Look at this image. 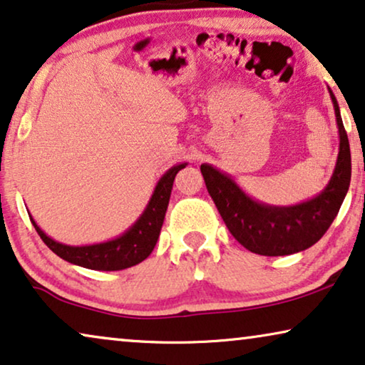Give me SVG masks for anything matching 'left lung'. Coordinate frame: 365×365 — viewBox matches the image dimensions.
I'll return each mask as SVG.
<instances>
[{"mask_svg": "<svg viewBox=\"0 0 365 365\" xmlns=\"http://www.w3.org/2000/svg\"><path fill=\"white\" fill-rule=\"evenodd\" d=\"M331 98L339 126V156L327 187L308 202L292 207L263 205L242 192L225 174L209 165L200 166L205 187L227 229L247 250L265 257L292 255L306 250L326 234L339 212L351 184V148L339 105L332 92Z\"/></svg>", "mask_w": 365, "mask_h": 365, "instance_id": "obj_1", "label": "left lung"}]
</instances>
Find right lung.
<instances>
[{
    "label": "right lung",
    "instance_id": "right-lung-1",
    "mask_svg": "<svg viewBox=\"0 0 365 365\" xmlns=\"http://www.w3.org/2000/svg\"><path fill=\"white\" fill-rule=\"evenodd\" d=\"M186 165H179L171 168L165 176L160 179L158 186L153 192V197L148 204L143 215L131 229L118 239L105 242V244L87 245V247H68L62 245L59 242L52 240L42 232L36 222H33L36 232H38L42 242L51 248L56 255L64 258L66 262H71L73 265L91 268V270H103L115 272L125 270L133 265H138L145 258L150 257V253L155 248L158 237H160L163 220L170 204L171 189L176 174Z\"/></svg>",
    "mask_w": 365,
    "mask_h": 365
}]
</instances>
